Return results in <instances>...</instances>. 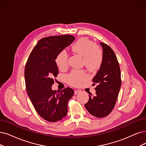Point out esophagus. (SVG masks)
Masks as SVG:
<instances>
[{
  "mask_svg": "<svg viewBox=\"0 0 146 146\" xmlns=\"http://www.w3.org/2000/svg\"><path fill=\"white\" fill-rule=\"evenodd\" d=\"M80 92H81V90H74V94L77 95V94H78L79 93H80Z\"/></svg>",
  "mask_w": 146,
  "mask_h": 146,
  "instance_id": "esophagus-1",
  "label": "esophagus"
}]
</instances>
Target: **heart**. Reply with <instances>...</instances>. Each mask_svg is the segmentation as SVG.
Instances as JSON below:
<instances>
[{"label":"heart","instance_id":"1","mask_svg":"<svg viewBox=\"0 0 146 146\" xmlns=\"http://www.w3.org/2000/svg\"><path fill=\"white\" fill-rule=\"evenodd\" d=\"M72 51L83 57V65L90 71H95L100 68L103 60L102 52L98 45L87 38H81L71 46ZM56 62L59 69L63 70L68 65V54L63 50L58 54ZM87 78L86 74L83 71L74 70L67 76L68 83L76 86Z\"/></svg>","mask_w":146,"mask_h":146}]
</instances>
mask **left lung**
Returning <instances> with one entry per match:
<instances>
[{
  "label": "left lung",
  "instance_id": "8db88e82",
  "mask_svg": "<svg viewBox=\"0 0 146 146\" xmlns=\"http://www.w3.org/2000/svg\"><path fill=\"white\" fill-rule=\"evenodd\" d=\"M100 45L103 50V60L100 70L92 80L95 83L93 84H97L95 89L96 93L94 96L89 95L85 107L92 115L102 118L114 108L121 81L120 68L114 52L107 44L100 42Z\"/></svg>",
  "mask_w": 146,
  "mask_h": 146
}]
</instances>
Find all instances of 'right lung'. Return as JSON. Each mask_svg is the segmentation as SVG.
<instances>
[{"label": "right lung", "instance_id": "right-lung-1", "mask_svg": "<svg viewBox=\"0 0 146 146\" xmlns=\"http://www.w3.org/2000/svg\"><path fill=\"white\" fill-rule=\"evenodd\" d=\"M75 38L69 35L52 36L40 39L29 56L25 69L27 95L38 114L44 120L56 122L68 112V102L74 91L66 87L61 92L53 90L54 77L59 74L57 56Z\"/></svg>", "mask_w": 146, "mask_h": 146}]
</instances>
